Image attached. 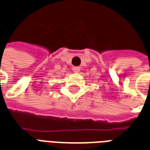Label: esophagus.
I'll use <instances>...</instances> for the list:
<instances>
[{
	"label": "esophagus",
	"instance_id": "esophagus-1",
	"mask_svg": "<svg viewBox=\"0 0 150 150\" xmlns=\"http://www.w3.org/2000/svg\"><path fill=\"white\" fill-rule=\"evenodd\" d=\"M72 70L74 72H79V71H80V67H72Z\"/></svg>",
	"mask_w": 150,
	"mask_h": 150
}]
</instances>
